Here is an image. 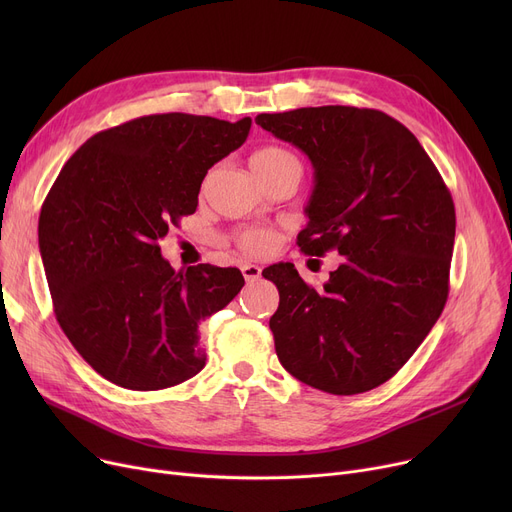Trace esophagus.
<instances>
[{"mask_svg": "<svg viewBox=\"0 0 512 512\" xmlns=\"http://www.w3.org/2000/svg\"><path fill=\"white\" fill-rule=\"evenodd\" d=\"M240 272H242V276H245V280H247L249 284L261 278V267H259V265H253V263H242V265H240Z\"/></svg>", "mask_w": 512, "mask_h": 512, "instance_id": "obj_1", "label": "esophagus"}]
</instances>
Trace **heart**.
I'll list each match as a JSON object with an SVG mask.
<instances>
[{
    "mask_svg": "<svg viewBox=\"0 0 512 512\" xmlns=\"http://www.w3.org/2000/svg\"><path fill=\"white\" fill-rule=\"evenodd\" d=\"M286 168H299V161L290 151L282 147H276V145L261 147L251 155V170L259 180L278 174ZM236 240L242 251H247L251 255H265L274 249L276 234L263 228H249V230L238 232Z\"/></svg>",
    "mask_w": 512,
    "mask_h": 512,
    "instance_id": "1",
    "label": "heart"
}]
</instances>
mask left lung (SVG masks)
<instances>
[{
    "mask_svg": "<svg viewBox=\"0 0 512 512\" xmlns=\"http://www.w3.org/2000/svg\"><path fill=\"white\" fill-rule=\"evenodd\" d=\"M255 122L299 147L315 170L301 251L342 255L319 290L292 263L263 270L280 292L270 319L278 359L330 394L378 388L446 305L456 228L450 191L415 134L384 112L324 105Z\"/></svg>",
    "mask_w": 512,
    "mask_h": 512,
    "instance_id": "obj_1",
    "label": "left lung"
}]
</instances>
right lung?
I'll list each match as a JSON object with an SVG mask.
<instances>
[{
    "mask_svg": "<svg viewBox=\"0 0 512 512\" xmlns=\"http://www.w3.org/2000/svg\"><path fill=\"white\" fill-rule=\"evenodd\" d=\"M251 118L153 114L107 128L66 161L41 207L39 249L72 346L128 390H164L205 367L201 321L245 286L236 267L176 272L159 240L199 203L207 170Z\"/></svg>",
    "mask_w": 512,
    "mask_h": 512,
    "instance_id": "right-lung-1",
    "label": "right lung"
}]
</instances>
